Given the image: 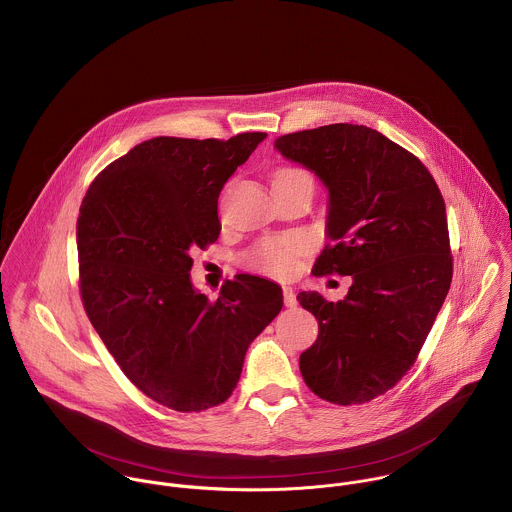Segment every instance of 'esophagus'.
I'll use <instances>...</instances> for the list:
<instances>
[{"instance_id": "34e87169", "label": "esophagus", "mask_w": 512, "mask_h": 512, "mask_svg": "<svg viewBox=\"0 0 512 512\" xmlns=\"http://www.w3.org/2000/svg\"><path fill=\"white\" fill-rule=\"evenodd\" d=\"M282 296H284V304H286V308H294V306L298 304V300H296V292H294L290 286H284V288H282Z\"/></svg>"}]
</instances>
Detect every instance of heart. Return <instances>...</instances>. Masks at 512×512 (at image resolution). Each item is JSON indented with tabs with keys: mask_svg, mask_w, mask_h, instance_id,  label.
<instances>
[{
	"mask_svg": "<svg viewBox=\"0 0 512 512\" xmlns=\"http://www.w3.org/2000/svg\"><path fill=\"white\" fill-rule=\"evenodd\" d=\"M302 174H308V172L294 169V167H282L274 172V178H290V176H302ZM308 250H310V242L304 236L288 234V236L262 240L248 252L246 260H248V266L258 272L286 278L294 274L300 258Z\"/></svg>",
	"mask_w": 512,
	"mask_h": 512,
	"instance_id": "1",
	"label": "heart"
}]
</instances>
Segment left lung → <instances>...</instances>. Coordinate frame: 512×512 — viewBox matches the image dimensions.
Masks as SVG:
<instances>
[{
    "instance_id": "obj_1",
    "label": "left lung",
    "mask_w": 512,
    "mask_h": 512,
    "mask_svg": "<svg viewBox=\"0 0 512 512\" xmlns=\"http://www.w3.org/2000/svg\"><path fill=\"white\" fill-rule=\"evenodd\" d=\"M276 149L330 190V242L312 272L353 278L336 304L298 294L320 326L302 377L330 403H367L411 369L451 288L445 200L413 153L365 125L290 133Z\"/></svg>"
}]
</instances>
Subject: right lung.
<instances>
[{
    "mask_svg": "<svg viewBox=\"0 0 512 512\" xmlns=\"http://www.w3.org/2000/svg\"><path fill=\"white\" fill-rule=\"evenodd\" d=\"M264 139L155 137L99 172L79 208L83 308L129 381L174 411L224 403L284 304L278 284L250 274L216 300L190 284V254L218 240L224 182Z\"/></svg>",
    "mask_w": 512,
    "mask_h": 512,
    "instance_id": "add662e5",
    "label": "right lung"
}]
</instances>
